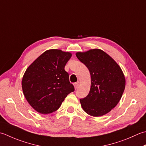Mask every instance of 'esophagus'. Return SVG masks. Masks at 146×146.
Returning <instances> with one entry per match:
<instances>
[{"instance_id":"1","label":"esophagus","mask_w":146,"mask_h":146,"mask_svg":"<svg viewBox=\"0 0 146 146\" xmlns=\"http://www.w3.org/2000/svg\"><path fill=\"white\" fill-rule=\"evenodd\" d=\"M74 88H75V89L76 90V89H77V88H78V86L79 85V82H76L74 83Z\"/></svg>"}]
</instances>
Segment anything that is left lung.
I'll list each match as a JSON object with an SVG mask.
<instances>
[{"mask_svg": "<svg viewBox=\"0 0 146 146\" xmlns=\"http://www.w3.org/2000/svg\"><path fill=\"white\" fill-rule=\"evenodd\" d=\"M77 58L90 70V93L80 100L86 113L101 117L110 111L120 102L125 88V79L120 67L100 49L77 52Z\"/></svg>", "mask_w": 146, "mask_h": 146, "instance_id": "8db88e82", "label": "left lung"}]
</instances>
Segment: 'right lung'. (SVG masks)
<instances>
[{
	"label": "right lung",
	"mask_w": 146,
	"mask_h": 146,
	"mask_svg": "<svg viewBox=\"0 0 146 146\" xmlns=\"http://www.w3.org/2000/svg\"><path fill=\"white\" fill-rule=\"evenodd\" d=\"M72 53L58 49L43 53L27 68L22 79V89L27 102L41 114L60 108L65 98L74 91L64 68Z\"/></svg>",
	"instance_id": "right-lung-1"
}]
</instances>
